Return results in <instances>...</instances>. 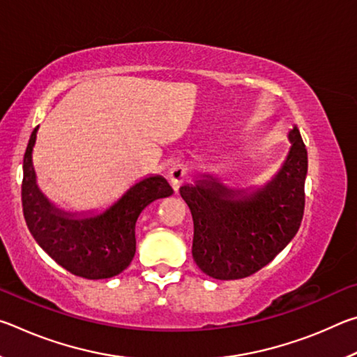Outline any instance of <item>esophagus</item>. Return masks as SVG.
<instances>
[{"instance_id": "obj_1", "label": "esophagus", "mask_w": 357, "mask_h": 357, "mask_svg": "<svg viewBox=\"0 0 357 357\" xmlns=\"http://www.w3.org/2000/svg\"><path fill=\"white\" fill-rule=\"evenodd\" d=\"M185 176H187V170L185 167L181 164L173 165L172 170L168 172V181H170V184L173 185L174 190L179 189V185L185 181Z\"/></svg>"}]
</instances>
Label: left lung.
<instances>
[{"label":"left lung","instance_id":"obj_1","mask_svg":"<svg viewBox=\"0 0 357 357\" xmlns=\"http://www.w3.org/2000/svg\"><path fill=\"white\" fill-rule=\"evenodd\" d=\"M287 159L261 187L233 189L204 173L179 189L193 219L192 257L204 274L236 280L257 273L289 244L304 215L307 149L288 132Z\"/></svg>","mask_w":357,"mask_h":357}]
</instances>
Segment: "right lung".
I'll list each match as a JSON object with an SVG mask.
<instances>
[{"label":"right lung","mask_w":357,"mask_h":357,"mask_svg":"<svg viewBox=\"0 0 357 357\" xmlns=\"http://www.w3.org/2000/svg\"><path fill=\"white\" fill-rule=\"evenodd\" d=\"M38 129L23 157L22 204L28 229L42 249L74 275L89 280L123 273L135 255V223L142 211L173 189L160 174H151L126 190L102 213H72L58 208L42 193L33 167Z\"/></svg>","instance_id":"right-lung-1"}]
</instances>
